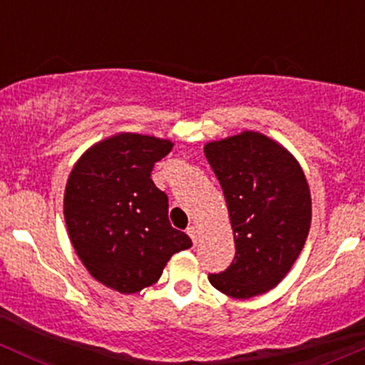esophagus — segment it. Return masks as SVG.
<instances>
[{
    "label": "esophagus",
    "mask_w": 365,
    "mask_h": 365,
    "mask_svg": "<svg viewBox=\"0 0 365 365\" xmlns=\"http://www.w3.org/2000/svg\"><path fill=\"white\" fill-rule=\"evenodd\" d=\"M187 235H189V237L192 238L194 244H197V235H200V233H197V227L196 226H189V227H187Z\"/></svg>",
    "instance_id": "1"
}]
</instances>
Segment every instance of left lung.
Returning a JSON list of instances; mask_svg holds the SVG:
<instances>
[{
    "instance_id": "1",
    "label": "left lung",
    "mask_w": 365,
    "mask_h": 365,
    "mask_svg": "<svg viewBox=\"0 0 365 365\" xmlns=\"http://www.w3.org/2000/svg\"><path fill=\"white\" fill-rule=\"evenodd\" d=\"M235 235L233 263L208 274L213 288L251 298L275 288L300 254L311 227V194L304 171L281 145L257 132L208 143Z\"/></svg>"
}]
</instances>
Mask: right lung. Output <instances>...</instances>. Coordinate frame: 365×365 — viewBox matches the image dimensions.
Returning a JSON list of instances; mask_svg holds the SVG:
<instances>
[{
  "label": "right lung",
  "mask_w": 365,
  "mask_h": 365,
  "mask_svg": "<svg viewBox=\"0 0 365 365\" xmlns=\"http://www.w3.org/2000/svg\"><path fill=\"white\" fill-rule=\"evenodd\" d=\"M171 148L165 139L118 134L88 150L68 176L70 242L88 272L120 293L155 284L173 254L192 247L169 224L168 196L152 180Z\"/></svg>",
  "instance_id": "right-lung-1"
}]
</instances>
